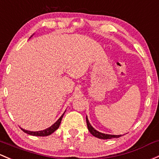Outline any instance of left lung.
Listing matches in <instances>:
<instances>
[{
    "label": "left lung",
    "instance_id": "1",
    "mask_svg": "<svg viewBox=\"0 0 159 159\" xmlns=\"http://www.w3.org/2000/svg\"><path fill=\"white\" fill-rule=\"evenodd\" d=\"M86 122H87V125H88V130H89V132L93 135V136L97 137V138L102 139H112V138H119L120 136H116V135L104 134V133H100V132L97 131V130L94 129L91 126V125L90 124L87 116H86Z\"/></svg>",
    "mask_w": 159,
    "mask_h": 159
}]
</instances>
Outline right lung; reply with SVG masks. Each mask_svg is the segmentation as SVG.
Segmentation results:
<instances>
[{"mask_svg": "<svg viewBox=\"0 0 159 159\" xmlns=\"http://www.w3.org/2000/svg\"><path fill=\"white\" fill-rule=\"evenodd\" d=\"M64 113L61 115V117H60L59 119H58L57 121H56V123L52 125V126H51L50 127L47 128L46 129L42 130V131H38V132H31V131H28V130H26V129H22V128H20V129L23 130V132H24V133H27V134H29V135H32V136H49V135H51L52 133H54V132L56 131V130L57 129L58 127H59L60 123H61V119H62L63 116H64Z\"/></svg>", "mask_w": 159, "mask_h": 159, "instance_id": "obj_1", "label": "right lung"}]
</instances>
